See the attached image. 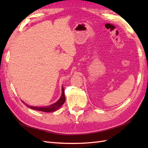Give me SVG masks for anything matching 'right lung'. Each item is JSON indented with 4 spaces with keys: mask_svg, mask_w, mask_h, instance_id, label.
I'll return each instance as SVG.
<instances>
[{
    "mask_svg": "<svg viewBox=\"0 0 148 148\" xmlns=\"http://www.w3.org/2000/svg\"><path fill=\"white\" fill-rule=\"evenodd\" d=\"M62 96L60 99L58 100L57 102H55L53 104L50 105L49 106H46V107H34V106H27L26 105L28 108H29L32 109L34 110H36V111H42V112H54L56 110L58 109L60 107L64 104L65 101V92H64V87L62 86ZM24 103V102H23Z\"/></svg>",
    "mask_w": 148,
    "mask_h": 148,
    "instance_id": "1",
    "label": "right lung"
}]
</instances>
